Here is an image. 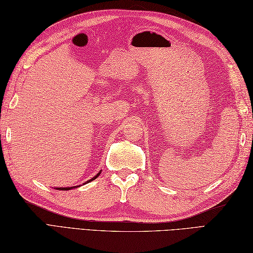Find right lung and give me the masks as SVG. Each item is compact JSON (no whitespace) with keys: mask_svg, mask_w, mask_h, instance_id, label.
<instances>
[{"mask_svg":"<svg viewBox=\"0 0 253 253\" xmlns=\"http://www.w3.org/2000/svg\"><path fill=\"white\" fill-rule=\"evenodd\" d=\"M100 173H101V170H100V171H99V173H98V174H97L96 176H94V177H92L91 179H89L87 183H89V182H91V180H93V179H96V178L98 177V176L100 175ZM75 187H78V186H74V187H58V188H56V189H59V190H69V189H73V188H75Z\"/></svg>","mask_w":253,"mask_h":253,"instance_id":"1","label":"right lung"}]
</instances>
